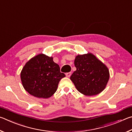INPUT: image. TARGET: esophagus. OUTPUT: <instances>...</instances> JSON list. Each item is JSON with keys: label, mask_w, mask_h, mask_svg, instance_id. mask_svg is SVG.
Returning a JSON list of instances; mask_svg holds the SVG:
<instances>
[{"label": "esophagus", "mask_w": 132, "mask_h": 132, "mask_svg": "<svg viewBox=\"0 0 132 132\" xmlns=\"http://www.w3.org/2000/svg\"><path fill=\"white\" fill-rule=\"evenodd\" d=\"M66 77H70V76H71V72L66 73Z\"/></svg>", "instance_id": "34e87169"}]
</instances>
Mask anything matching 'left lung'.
Listing matches in <instances>:
<instances>
[{"label":"left lung","mask_w":132,"mask_h":132,"mask_svg":"<svg viewBox=\"0 0 132 132\" xmlns=\"http://www.w3.org/2000/svg\"><path fill=\"white\" fill-rule=\"evenodd\" d=\"M76 70L70 77L77 90L87 96L97 95L103 91L109 79L105 64L91 53L79 55L75 58Z\"/></svg>","instance_id":"1"}]
</instances>
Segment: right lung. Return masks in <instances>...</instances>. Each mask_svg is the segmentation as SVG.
I'll return each mask as SVG.
<instances>
[{"mask_svg": "<svg viewBox=\"0 0 132 132\" xmlns=\"http://www.w3.org/2000/svg\"><path fill=\"white\" fill-rule=\"evenodd\" d=\"M65 76L53 57L42 53L27 62L20 74L24 89L39 98L51 97L56 91L60 80Z\"/></svg>", "mask_w": 132, "mask_h": 132, "instance_id": "1", "label": "right lung"}]
</instances>
